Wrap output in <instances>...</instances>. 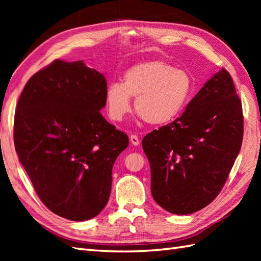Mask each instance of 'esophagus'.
Listing matches in <instances>:
<instances>
[{
    "label": "esophagus",
    "instance_id": "esophagus-1",
    "mask_svg": "<svg viewBox=\"0 0 261 261\" xmlns=\"http://www.w3.org/2000/svg\"><path fill=\"white\" fill-rule=\"evenodd\" d=\"M130 142H131L134 146H138V145H139V143H140V140H139V138H138V136L131 135V136H130Z\"/></svg>",
    "mask_w": 261,
    "mask_h": 261
}]
</instances>
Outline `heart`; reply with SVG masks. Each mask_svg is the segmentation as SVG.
Wrapping results in <instances>:
<instances>
[{
  "instance_id": "b5f03b06",
  "label": "heart",
  "mask_w": 261,
  "mask_h": 261,
  "mask_svg": "<svg viewBox=\"0 0 261 261\" xmlns=\"http://www.w3.org/2000/svg\"><path fill=\"white\" fill-rule=\"evenodd\" d=\"M194 81L190 71L175 68L162 60L140 63L125 70L121 83H112L105 92L110 118L122 121L131 111V96L136 111L151 125L174 121L191 102Z\"/></svg>"
}]
</instances>
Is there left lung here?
Listing matches in <instances>:
<instances>
[{
    "label": "left lung",
    "mask_w": 261,
    "mask_h": 261,
    "mask_svg": "<svg viewBox=\"0 0 261 261\" xmlns=\"http://www.w3.org/2000/svg\"><path fill=\"white\" fill-rule=\"evenodd\" d=\"M242 137L241 101L230 74L222 68L178 119L143 138L154 201L179 215L206 206L225 184Z\"/></svg>",
    "instance_id": "left-lung-1"
}]
</instances>
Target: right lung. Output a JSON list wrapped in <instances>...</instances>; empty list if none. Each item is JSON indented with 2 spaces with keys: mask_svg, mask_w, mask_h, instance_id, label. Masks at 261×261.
<instances>
[{
  "mask_svg": "<svg viewBox=\"0 0 261 261\" xmlns=\"http://www.w3.org/2000/svg\"><path fill=\"white\" fill-rule=\"evenodd\" d=\"M107 80L83 60L56 59L27 82L14 146L39 198L62 218L85 221L107 205L112 168L129 138L99 113Z\"/></svg>",
  "mask_w": 261,
  "mask_h": 261,
  "instance_id": "right-lung-1",
  "label": "right lung"
}]
</instances>
